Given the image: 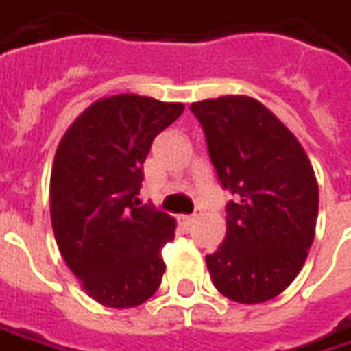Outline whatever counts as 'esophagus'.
Instances as JSON below:
<instances>
[{
  "mask_svg": "<svg viewBox=\"0 0 351 351\" xmlns=\"http://www.w3.org/2000/svg\"><path fill=\"white\" fill-rule=\"evenodd\" d=\"M196 218H198V214H180V216H178V223H180L182 228H189V226H192V223L196 221Z\"/></svg>",
  "mask_w": 351,
  "mask_h": 351,
  "instance_id": "obj_1",
  "label": "esophagus"
}]
</instances>
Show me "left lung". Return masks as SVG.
I'll return each instance as SVG.
<instances>
[{"label": "left lung", "instance_id": "8db88e82", "mask_svg": "<svg viewBox=\"0 0 351 351\" xmlns=\"http://www.w3.org/2000/svg\"><path fill=\"white\" fill-rule=\"evenodd\" d=\"M206 133L226 204V237L206 265L214 287L241 304L271 300L295 281L316 234L318 182L300 141L250 96L191 104Z\"/></svg>", "mask_w": 351, "mask_h": 351}]
</instances>
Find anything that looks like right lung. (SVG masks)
<instances>
[{
    "instance_id": "1",
    "label": "right lung",
    "mask_w": 351,
    "mask_h": 351,
    "mask_svg": "<svg viewBox=\"0 0 351 351\" xmlns=\"http://www.w3.org/2000/svg\"><path fill=\"white\" fill-rule=\"evenodd\" d=\"M184 104L117 94L96 99L62 135L51 171L56 245L84 293L108 308L139 306L159 289L176 221L135 198L153 139Z\"/></svg>"
}]
</instances>
